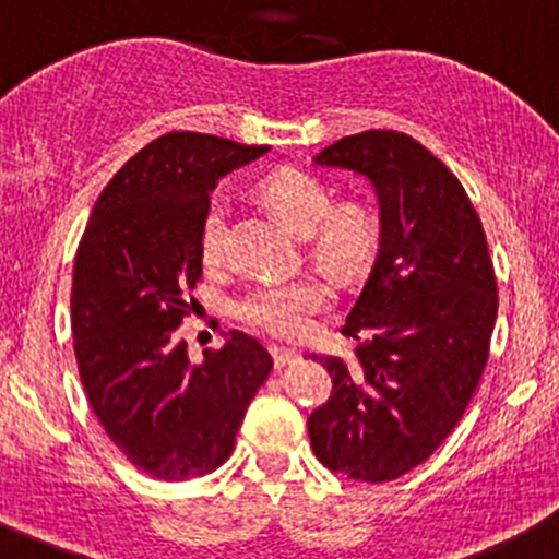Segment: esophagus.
Returning <instances> with one entry per match:
<instances>
[{"label":"esophagus","mask_w":559,"mask_h":559,"mask_svg":"<svg viewBox=\"0 0 559 559\" xmlns=\"http://www.w3.org/2000/svg\"><path fill=\"white\" fill-rule=\"evenodd\" d=\"M272 358H274V366L285 368L298 358V353L296 349H287V347H272Z\"/></svg>","instance_id":"esophagus-1"}]
</instances>
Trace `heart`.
I'll return each instance as SVG.
<instances>
[{
	"mask_svg": "<svg viewBox=\"0 0 559 559\" xmlns=\"http://www.w3.org/2000/svg\"><path fill=\"white\" fill-rule=\"evenodd\" d=\"M266 204L307 237L309 255L336 280H353L371 263L379 241L377 217L358 201L333 204V193L318 177L298 169H282L261 182ZM228 204L215 199L201 223V255L217 263L226 252ZM331 285L318 277L263 282L252 287L237 307V318L255 331L280 338H298L312 328L314 314L331 304Z\"/></svg>",
	"mask_w": 559,
	"mask_h": 559,
	"instance_id": "b5f03b06",
	"label": "heart"
}]
</instances>
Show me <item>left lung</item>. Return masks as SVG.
Masks as SVG:
<instances>
[{
    "instance_id": "left-lung-1",
    "label": "left lung",
    "mask_w": 559,
    "mask_h": 559,
    "mask_svg": "<svg viewBox=\"0 0 559 559\" xmlns=\"http://www.w3.org/2000/svg\"><path fill=\"white\" fill-rule=\"evenodd\" d=\"M318 166L364 175L379 199V250L342 333L355 358H318L331 399L307 419L325 468L393 481L441 447L490 358L498 285L485 228L457 177L401 131L344 136Z\"/></svg>"
}]
</instances>
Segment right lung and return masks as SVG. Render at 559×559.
Listing matches in <instances>:
<instances>
[{
  "label": "right lung",
  "mask_w": 559,
  "mask_h": 559,
  "mask_svg": "<svg viewBox=\"0 0 559 559\" xmlns=\"http://www.w3.org/2000/svg\"><path fill=\"white\" fill-rule=\"evenodd\" d=\"M263 153L266 145L195 131L158 136L107 182L80 239L72 274L80 379L115 447L155 479H193L226 463L274 366L241 331L191 364L177 333L201 280L210 193Z\"/></svg>",
  "instance_id": "obj_1"
}]
</instances>
